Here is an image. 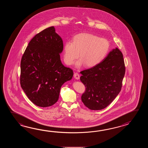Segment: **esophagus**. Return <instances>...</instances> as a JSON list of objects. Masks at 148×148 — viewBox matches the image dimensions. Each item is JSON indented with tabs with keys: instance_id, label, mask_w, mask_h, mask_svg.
<instances>
[{
	"instance_id": "1",
	"label": "esophagus",
	"mask_w": 148,
	"mask_h": 148,
	"mask_svg": "<svg viewBox=\"0 0 148 148\" xmlns=\"http://www.w3.org/2000/svg\"><path fill=\"white\" fill-rule=\"evenodd\" d=\"M73 76H74V77H75V78L77 80H78V79H79V78H80V76H79V75L78 73H74Z\"/></svg>"
}]
</instances>
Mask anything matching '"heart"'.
<instances>
[{
    "mask_svg": "<svg viewBox=\"0 0 148 148\" xmlns=\"http://www.w3.org/2000/svg\"><path fill=\"white\" fill-rule=\"evenodd\" d=\"M109 49L110 43L107 39L91 33H79L73 37L72 42L66 41L64 44V61L68 65L73 64L79 53L80 59L75 63L76 66L85 64L92 67L104 59Z\"/></svg>",
    "mask_w": 148,
    "mask_h": 148,
    "instance_id": "b5f03b06",
    "label": "heart"
}]
</instances>
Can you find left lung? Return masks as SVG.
Wrapping results in <instances>:
<instances>
[{
	"mask_svg": "<svg viewBox=\"0 0 148 148\" xmlns=\"http://www.w3.org/2000/svg\"><path fill=\"white\" fill-rule=\"evenodd\" d=\"M125 66L122 53L113 49L97 65L80 72V79L86 87L82 101L91 110L107 107L120 93Z\"/></svg>",
	"mask_w": 148,
	"mask_h": 148,
	"instance_id": "8db88e82",
	"label": "left lung"
}]
</instances>
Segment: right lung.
Masks as SVG:
<instances>
[{
  "label": "right lung",
  "instance_id": "obj_1",
  "mask_svg": "<svg viewBox=\"0 0 148 148\" xmlns=\"http://www.w3.org/2000/svg\"><path fill=\"white\" fill-rule=\"evenodd\" d=\"M51 26L35 35L21 62V86L29 99L39 107L55 104L62 85L73 75V70L61 61L63 41Z\"/></svg>",
  "mask_w": 148,
  "mask_h": 148
}]
</instances>
